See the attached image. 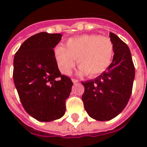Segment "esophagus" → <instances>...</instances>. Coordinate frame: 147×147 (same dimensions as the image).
Wrapping results in <instances>:
<instances>
[{
    "label": "esophagus",
    "instance_id": "obj_1",
    "mask_svg": "<svg viewBox=\"0 0 147 147\" xmlns=\"http://www.w3.org/2000/svg\"><path fill=\"white\" fill-rule=\"evenodd\" d=\"M72 82H73L74 83H77V82H78L79 81L78 79H75V78H72Z\"/></svg>",
    "mask_w": 147,
    "mask_h": 147
}]
</instances>
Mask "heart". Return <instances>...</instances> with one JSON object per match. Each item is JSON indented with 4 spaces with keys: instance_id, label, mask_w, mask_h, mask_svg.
<instances>
[{
    "instance_id": "obj_1",
    "label": "heart",
    "mask_w": 147,
    "mask_h": 147,
    "mask_svg": "<svg viewBox=\"0 0 147 147\" xmlns=\"http://www.w3.org/2000/svg\"><path fill=\"white\" fill-rule=\"evenodd\" d=\"M114 56V45L109 37L98 34H87L69 38L65 48L58 45L54 50L57 67L68 75L75 66L76 59L80 66L78 74L98 77L107 70Z\"/></svg>"
}]
</instances>
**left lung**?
I'll list each match as a JSON object with an SVG mask.
<instances>
[{
  "instance_id": "obj_1",
  "label": "left lung",
  "mask_w": 147,
  "mask_h": 147,
  "mask_svg": "<svg viewBox=\"0 0 147 147\" xmlns=\"http://www.w3.org/2000/svg\"><path fill=\"white\" fill-rule=\"evenodd\" d=\"M114 57L110 67L95 79L82 82L85 110L98 121H109L124 110L132 93L135 69L127 45L110 33Z\"/></svg>"
}]
</instances>
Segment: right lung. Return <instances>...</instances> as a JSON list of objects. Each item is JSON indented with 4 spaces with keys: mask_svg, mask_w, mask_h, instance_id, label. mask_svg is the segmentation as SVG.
<instances>
[{
    "mask_svg": "<svg viewBox=\"0 0 147 147\" xmlns=\"http://www.w3.org/2000/svg\"><path fill=\"white\" fill-rule=\"evenodd\" d=\"M60 33L41 32L23 42L13 59V82L24 109L40 122H51L65 112L74 85L58 69L53 48Z\"/></svg>",
    "mask_w": 147,
    "mask_h": 147,
    "instance_id": "1",
    "label": "right lung"
}]
</instances>
